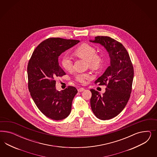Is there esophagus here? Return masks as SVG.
<instances>
[{
  "instance_id": "esophagus-1",
  "label": "esophagus",
  "mask_w": 157,
  "mask_h": 157,
  "mask_svg": "<svg viewBox=\"0 0 157 157\" xmlns=\"http://www.w3.org/2000/svg\"><path fill=\"white\" fill-rule=\"evenodd\" d=\"M85 90V89L84 88H83V87H81V88H79L78 89V91H79V92H82V91H83Z\"/></svg>"
}]
</instances>
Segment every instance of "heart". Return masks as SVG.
I'll return each instance as SVG.
<instances>
[{"label": "heart", "mask_w": 157, "mask_h": 157, "mask_svg": "<svg viewBox=\"0 0 157 157\" xmlns=\"http://www.w3.org/2000/svg\"><path fill=\"white\" fill-rule=\"evenodd\" d=\"M77 56L85 59L88 62L89 67L93 69H98L102 66L104 59L102 56L97 54L94 47L87 44H83L75 51ZM63 67L68 71H71L73 67V62L71 57L67 55H64L62 58ZM75 80L82 83H84L86 80L92 78L90 73H79L75 75Z\"/></svg>", "instance_id": "obj_1"}]
</instances>
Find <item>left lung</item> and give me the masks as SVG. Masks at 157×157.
<instances>
[{
    "label": "left lung",
    "mask_w": 157,
    "mask_h": 157,
    "mask_svg": "<svg viewBox=\"0 0 157 157\" xmlns=\"http://www.w3.org/2000/svg\"><path fill=\"white\" fill-rule=\"evenodd\" d=\"M90 42L100 44L109 53L110 63L95 83L106 85L102 95L91 89V108L95 116L106 120L117 116L128 101L132 91L133 67L128 53L123 45L108 36H97Z\"/></svg>",
    "instance_id": "obj_1"
}]
</instances>
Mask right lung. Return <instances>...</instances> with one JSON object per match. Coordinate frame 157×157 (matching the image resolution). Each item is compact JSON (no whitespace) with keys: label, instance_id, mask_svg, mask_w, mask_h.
Here are the masks:
<instances>
[{"label":"right lung","instance_id":"right-lung-1","mask_svg":"<svg viewBox=\"0 0 157 157\" xmlns=\"http://www.w3.org/2000/svg\"><path fill=\"white\" fill-rule=\"evenodd\" d=\"M79 41L48 38L35 49L29 61L27 70L31 97L38 109L52 120H63L71 113L72 102L78 90L73 86L57 90L55 79L66 75L59 64V56Z\"/></svg>","mask_w":157,"mask_h":157}]
</instances>
